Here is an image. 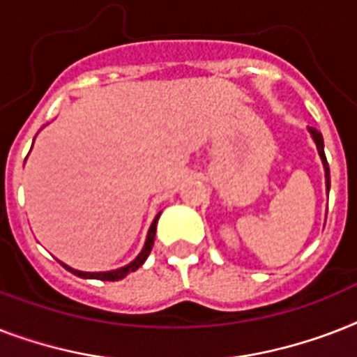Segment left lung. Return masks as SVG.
Returning a JSON list of instances; mask_svg holds the SVG:
<instances>
[{
    "instance_id": "obj_1",
    "label": "left lung",
    "mask_w": 357,
    "mask_h": 357,
    "mask_svg": "<svg viewBox=\"0 0 357 357\" xmlns=\"http://www.w3.org/2000/svg\"><path fill=\"white\" fill-rule=\"evenodd\" d=\"M307 131H310L311 139H313V142H315L317 146V151H319V155H321L322 167H324V178H326V192H330V168H328L326 155H324V140H322L321 131H317L315 128H307Z\"/></svg>"
}]
</instances>
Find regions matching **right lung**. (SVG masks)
<instances>
[{"label": "right lung", "instance_id": "obj_1", "mask_svg": "<svg viewBox=\"0 0 357 357\" xmlns=\"http://www.w3.org/2000/svg\"><path fill=\"white\" fill-rule=\"evenodd\" d=\"M159 217H161V213H157L155 218H153V222H151L150 229H148V235H146V241H144V246H142V250H140V254L135 257L131 263H128V265L120 266V268H114V271H105V272H85V271H77V268H72V266H68L66 263H63V261H59L61 265L66 268V271H70L72 274H75V276L79 278H85V280H102V282H119V280H122V278H126L129 274V272H135L137 268H139L142 263H144L146 259H148V255H150L151 252V246H153V238H155V229H157V220H159Z\"/></svg>", "mask_w": 357, "mask_h": 357}]
</instances>
